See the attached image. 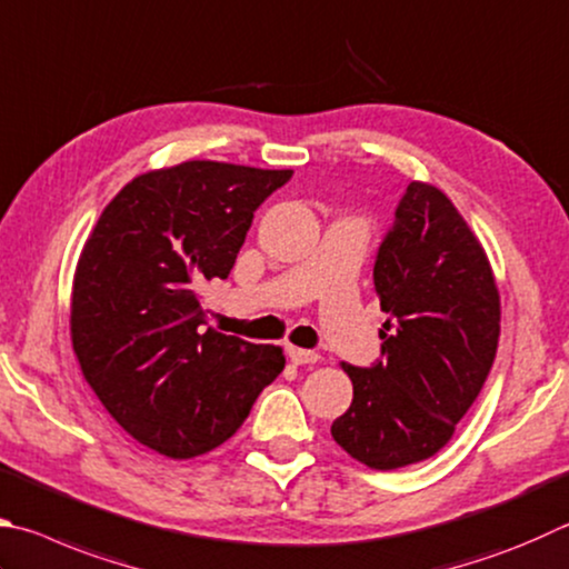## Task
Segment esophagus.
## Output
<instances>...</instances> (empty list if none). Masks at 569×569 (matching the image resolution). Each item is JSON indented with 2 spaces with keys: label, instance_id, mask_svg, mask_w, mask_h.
I'll list each match as a JSON object with an SVG mask.
<instances>
[{
  "label": "esophagus",
  "instance_id": "esophagus-1",
  "mask_svg": "<svg viewBox=\"0 0 569 569\" xmlns=\"http://www.w3.org/2000/svg\"><path fill=\"white\" fill-rule=\"evenodd\" d=\"M286 353H288V358H291V363H296V366H311V363H318V358H320L316 350L296 348V346H288Z\"/></svg>",
  "mask_w": 569,
  "mask_h": 569
}]
</instances>
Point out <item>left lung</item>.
<instances>
[{"label": "left lung", "mask_w": 569, "mask_h": 569, "mask_svg": "<svg viewBox=\"0 0 569 569\" xmlns=\"http://www.w3.org/2000/svg\"><path fill=\"white\" fill-rule=\"evenodd\" d=\"M373 291L388 320L380 358L340 363L353 402L330 436L373 470L428 460L456 432L488 378L500 296L480 241L436 186L412 181L378 246Z\"/></svg>", "instance_id": "8db88e82"}]
</instances>
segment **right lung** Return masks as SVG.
Returning <instances> with one entry per match:
<instances>
[{"instance_id": "obj_1", "label": "right lung", "mask_w": 569, "mask_h": 569, "mask_svg": "<svg viewBox=\"0 0 569 569\" xmlns=\"http://www.w3.org/2000/svg\"><path fill=\"white\" fill-rule=\"evenodd\" d=\"M293 171L183 161L113 196L81 251L71 343L87 383L141 446L173 460L229 440L286 366L281 348L203 330L201 288L229 278Z\"/></svg>"}]
</instances>
